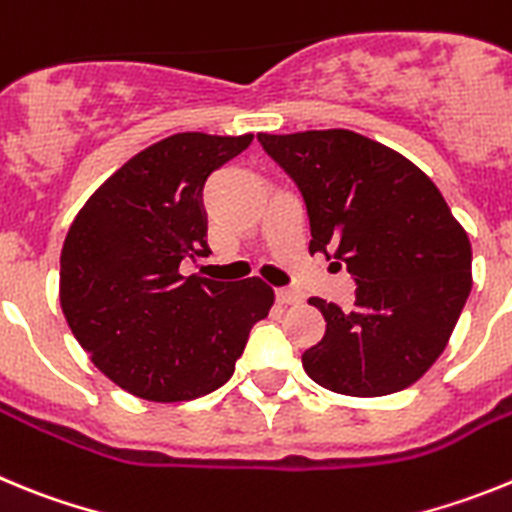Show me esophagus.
Here are the masks:
<instances>
[{
    "mask_svg": "<svg viewBox=\"0 0 512 512\" xmlns=\"http://www.w3.org/2000/svg\"><path fill=\"white\" fill-rule=\"evenodd\" d=\"M277 302L279 305H300L302 295L295 289H277Z\"/></svg>",
    "mask_w": 512,
    "mask_h": 512,
    "instance_id": "esophagus-1",
    "label": "esophagus"
}]
</instances>
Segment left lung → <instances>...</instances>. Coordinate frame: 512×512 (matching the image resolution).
<instances>
[{
	"label": "left lung",
	"instance_id": "obj_1",
	"mask_svg": "<svg viewBox=\"0 0 512 512\" xmlns=\"http://www.w3.org/2000/svg\"><path fill=\"white\" fill-rule=\"evenodd\" d=\"M297 184L310 253L346 264L354 310L312 297L325 336L307 377L338 395H392L443 354L472 292V246L436 184L408 158L354 130L259 133Z\"/></svg>",
	"mask_w": 512,
	"mask_h": 512
}]
</instances>
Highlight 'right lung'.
<instances>
[{
  "mask_svg": "<svg viewBox=\"0 0 512 512\" xmlns=\"http://www.w3.org/2000/svg\"><path fill=\"white\" fill-rule=\"evenodd\" d=\"M253 135L176 133L140 151L97 189L61 251V307L104 377L151 402L210 395L235 372L248 333L269 315L259 277H184L207 256V176Z\"/></svg>",
  "mask_w": 512,
  "mask_h": 512,
  "instance_id": "obj_1",
  "label": "right lung"
}]
</instances>
